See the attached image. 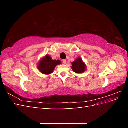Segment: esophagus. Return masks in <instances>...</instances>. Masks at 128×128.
I'll return each mask as SVG.
<instances>
[{
	"mask_svg": "<svg viewBox=\"0 0 128 128\" xmlns=\"http://www.w3.org/2000/svg\"><path fill=\"white\" fill-rule=\"evenodd\" d=\"M62 62H63L64 64H66V62H67V61L66 60H62Z\"/></svg>",
	"mask_w": 128,
	"mask_h": 128,
	"instance_id": "esophagus-1",
	"label": "esophagus"
}]
</instances>
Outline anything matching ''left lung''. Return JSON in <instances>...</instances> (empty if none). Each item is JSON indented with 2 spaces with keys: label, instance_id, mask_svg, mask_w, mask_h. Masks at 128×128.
Masks as SVG:
<instances>
[{
  "label": "left lung",
  "instance_id": "left-lung-1",
  "mask_svg": "<svg viewBox=\"0 0 128 128\" xmlns=\"http://www.w3.org/2000/svg\"><path fill=\"white\" fill-rule=\"evenodd\" d=\"M72 69L73 72L77 74L84 72L86 70V65L83 61L82 58L79 57L72 63Z\"/></svg>",
  "mask_w": 128,
  "mask_h": 128
}]
</instances>
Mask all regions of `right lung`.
<instances>
[{
	"instance_id": "right-lung-1",
	"label": "right lung",
	"mask_w": 128,
	"mask_h": 128,
	"mask_svg": "<svg viewBox=\"0 0 128 128\" xmlns=\"http://www.w3.org/2000/svg\"><path fill=\"white\" fill-rule=\"evenodd\" d=\"M61 63L59 60H52V58L47 54L42 58L38 64L37 68L42 74L48 75L52 73L55 67Z\"/></svg>"
}]
</instances>
